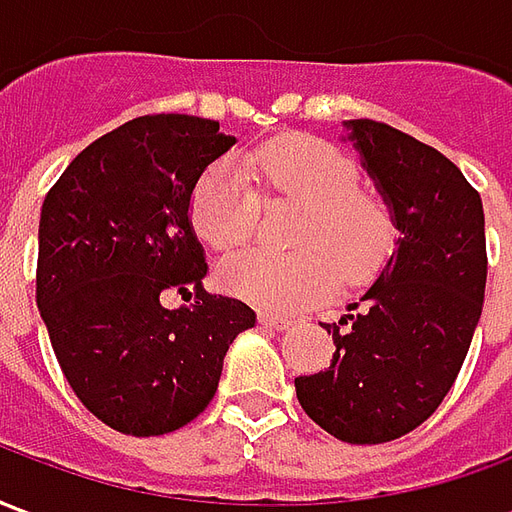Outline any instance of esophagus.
<instances>
[{"instance_id": "esophagus-1", "label": "esophagus", "mask_w": 512, "mask_h": 512, "mask_svg": "<svg viewBox=\"0 0 512 512\" xmlns=\"http://www.w3.org/2000/svg\"><path fill=\"white\" fill-rule=\"evenodd\" d=\"M257 321H260V326H266V329H277V332L293 326L290 318H285V315H274V312H260V315H257Z\"/></svg>"}]
</instances>
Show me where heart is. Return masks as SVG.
Listing matches in <instances>:
<instances>
[{
  "label": "heart",
  "mask_w": 512,
  "mask_h": 512,
  "mask_svg": "<svg viewBox=\"0 0 512 512\" xmlns=\"http://www.w3.org/2000/svg\"><path fill=\"white\" fill-rule=\"evenodd\" d=\"M266 200L304 205L296 244L277 252L252 246L227 257L222 285L266 310H304L329 299L340 282L365 285L384 268L397 238L395 213L373 189L359 186V167L321 136H279L213 161L194 183L189 219L194 233L219 252L246 244Z\"/></svg>",
  "instance_id": "1"
}]
</instances>
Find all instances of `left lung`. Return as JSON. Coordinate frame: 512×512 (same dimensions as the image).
<instances>
[{
	"instance_id": "8db88e82",
	"label": "left lung",
	"mask_w": 512,
	"mask_h": 512,
	"mask_svg": "<svg viewBox=\"0 0 512 512\" xmlns=\"http://www.w3.org/2000/svg\"><path fill=\"white\" fill-rule=\"evenodd\" d=\"M351 139L386 194L397 252L340 323L332 365L296 378L307 417L348 444L419 428L461 373L488 277L480 194L450 158L411 134L351 120Z\"/></svg>"
}]
</instances>
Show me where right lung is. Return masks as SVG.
<instances>
[{
	"label": "right lung",
	"mask_w": 512,
	"mask_h": 512,
	"mask_svg": "<svg viewBox=\"0 0 512 512\" xmlns=\"http://www.w3.org/2000/svg\"><path fill=\"white\" fill-rule=\"evenodd\" d=\"M233 145L216 120L136 117L84 147L43 200L40 318L76 397L117 433L161 436L202 414L230 343L255 326L244 301L205 293L189 224L194 183ZM167 289L195 304L161 308Z\"/></svg>",
	"instance_id": "1"
}]
</instances>
